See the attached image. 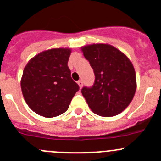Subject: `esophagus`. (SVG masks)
<instances>
[{
	"label": "esophagus",
	"instance_id": "obj_1",
	"mask_svg": "<svg viewBox=\"0 0 161 161\" xmlns=\"http://www.w3.org/2000/svg\"><path fill=\"white\" fill-rule=\"evenodd\" d=\"M78 84H79V87L81 88L82 86V85H83V82H82V80H79L78 81Z\"/></svg>",
	"mask_w": 161,
	"mask_h": 161
}]
</instances>
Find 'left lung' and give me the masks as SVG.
<instances>
[{"label":"left lung","instance_id":"1","mask_svg":"<svg viewBox=\"0 0 161 161\" xmlns=\"http://www.w3.org/2000/svg\"><path fill=\"white\" fill-rule=\"evenodd\" d=\"M81 49L95 76L94 85L81 91L88 106L100 116L119 114L130 104L136 92V73L131 61L109 44L94 43Z\"/></svg>","mask_w":161,"mask_h":161}]
</instances>
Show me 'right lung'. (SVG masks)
<instances>
[{
	"label": "right lung",
	"mask_w": 161,
	"mask_h": 161,
	"mask_svg": "<svg viewBox=\"0 0 161 161\" xmlns=\"http://www.w3.org/2000/svg\"><path fill=\"white\" fill-rule=\"evenodd\" d=\"M71 50L53 48L29 60L21 78L22 94L28 106L37 114L54 118L67 110L79 86L67 66Z\"/></svg>",
	"instance_id": "add662e5"
}]
</instances>
